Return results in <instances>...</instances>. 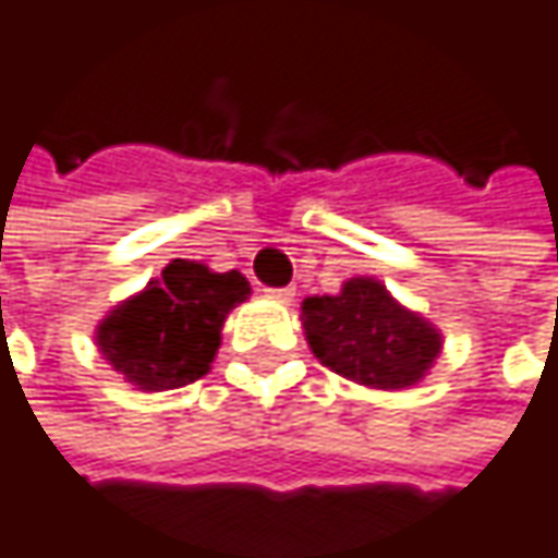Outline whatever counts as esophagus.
<instances>
[{
  "instance_id": "obj_1",
  "label": "esophagus",
  "mask_w": 558,
  "mask_h": 558,
  "mask_svg": "<svg viewBox=\"0 0 558 558\" xmlns=\"http://www.w3.org/2000/svg\"><path fill=\"white\" fill-rule=\"evenodd\" d=\"M293 293H296L293 287H278V290H268V296H271V300H278V303H290V300H293Z\"/></svg>"
}]
</instances>
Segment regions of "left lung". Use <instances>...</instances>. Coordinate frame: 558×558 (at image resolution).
<instances>
[{
  "label": "left lung",
  "instance_id": "obj_1",
  "mask_svg": "<svg viewBox=\"0 0 558 558\" xmlns=\"http://www.w3.org/2000/svg\"><path fill=\"white\" fill-rule=\"evenodd\" d=\"M300 323L329 372L375 390L420 385L442 352V332L378 278H349L332 296H306Z\"/></svg>",
  "mask_w": 558,
  "mask_h": 558
}]
</instances>
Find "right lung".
<instances>
[{"label":"right lung","mask_w":558,"mask_h":558,"mask_svg":"<svg viewBox=\"0 0 558 558\" xmlns=\"http://www.w3.org/2000/svg\"><path fill=\"white\" fill-rule=\"evenodd\" d=\"M252 283L173 258L161 278L116 303L96 326L99 355L132 388L173 390L199 381L222 345V323L245 303Z\"/></svg>","instance_id":"right-lung-1"}]
</instances>
